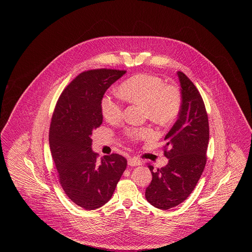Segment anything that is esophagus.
<instances>
[{
    "label": "esophagus",
    "instance_id": "esophagus-1",
    "mask_svg": "<svg viewBox=\"0 0 252 252\" xmlns=\"http://www.w3.org/2000/svg\"><path fill=\"white\" fill-rule=\"evenodd\" d=\"M127 163L128 165L130 166H137V165H141V161L137 158H130L128 160H127Z\"/></svg>",
    "mask_w": 252,
    "mask_h": 252
}]
</instances>
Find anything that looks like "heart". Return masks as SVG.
Listing matches in <instances>:
<instances>
[{"label":"heart","mask_w":252,"mask_h":252,"mask_svg":"<svg viewBox=\"0 0 252 252\" xmlns=\"http://www.w3.org/2000/svg\"><path fill=\"white\" fill-rule=\"evenodd\" d=\"M120 94L129 102L145 105L146 116L160 124L175 119L182 105L179 92L153 75L141 74L126 80L120 87ZM100 110L105 120L115 122L122 116L123 104L112 95L105 94L100 101ZM126 134L131 139H145L152 137L154 132L150 127H140L128 128Z\"/></svg>","instance_id":"b5f03b06"}]
</instances>
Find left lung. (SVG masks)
Returning <instances> with one entry per match:
<instances>
[{
	"instance_id": "8db88e82",
	"label": "left lung",
	"mask_w": 252,
	"mask_h": 252,
	"mask_svg": "<svg viewBox=\"0 0 252 252\" xmlns=\"http://www.w3.org/2000/svg\"><path fill=\"white\" fill-rule=\"evenodd\" d=\"M182 105L178 118L164 140L165 166L154 170L146 189L147 200L157 208L169 209L184 202L194 189L206 163L209 140L208 118L203 99L193 83L177 71Z\"/></svg>"
}]
</instances>
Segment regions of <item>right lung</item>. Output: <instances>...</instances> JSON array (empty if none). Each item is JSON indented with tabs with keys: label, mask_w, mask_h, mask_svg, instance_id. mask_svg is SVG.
I'll return each mask as SVG.
<instances>
[{
	"label": "right lung",
	"mask_w": 252,
	"mask_h": 252,
	"mask_svg": "<svg viewBox=\"0 0 252 252\" xmlns=\"http://www.w3.org/2000/svg\"><path fill=\"white\" fill-rule=\"evenodd\" d=\"M126 70L97 68L84 71L63 91L53 114L49 141L59 182L66 196L86 210L109 201L126 167L118 155L92 151L93 129L102 123L100 101Z\"/></svg>",
	"instance_id": "1"
}]
</instances>
